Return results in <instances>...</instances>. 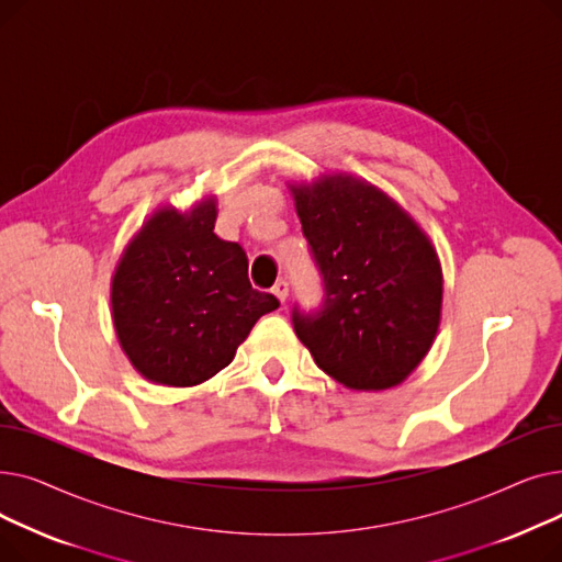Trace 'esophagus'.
<instances>
[{"label": "esophagus", "instance_id": "34e87169", "mask_svg": "<svg viewBox=\"0 0 562 562\" xmlns=\"http://www.w3.org/2000/svg\"><path fill=\"white\" fill-rule=\"evenodd\" d=\"M273 293H276V299L284 305V301H286V296H289V284H286V280H278L276 286H273Z\"/></svg>", "mask_w": 562, "mask_h": 562}]
</instances>
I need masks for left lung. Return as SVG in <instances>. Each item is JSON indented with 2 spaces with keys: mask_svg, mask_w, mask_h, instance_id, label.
Here are the masks:
<instances>
[{
  "mask_svg": "<svg viewBox=\"0 0 562 562\" xmlns=\"http://www.w3.org/2000/svg\"><path fill=\"white\" fill-rule=\"evenodd\" d=\"M326 284L293 330L321 371L356 392L392 390L430 350L445 276L428 234L375 184L348 172L289 184Z\"/></svg>",
  "mask_w": 562,
  "mask_h": 562,
  "instance_id": "8db88e82",
  "label": "left lung"
}]
</instances>
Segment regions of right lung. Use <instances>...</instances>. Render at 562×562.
I'll list each match as a JSON object with an SVG mask.
<instances>
[{
    "label": "right lung",
    "instance_id": "obj_1",
    "mask_svg": "<svg viewBox=\"0 0 562 562\" xmlns=\"http://www.w3.org/2000/svg\"><path fill=\"white\" fill-rule=\"evenodd\" d=\"M216 198L187 212L164 204L125 246L111 316L132 367L164 387H195L232 360L259 316L280 307L250 286L239 244L214 234Z\"/></svg>",
    "mask_w": 562,
    "mask_h": 562
}]
</instances>
